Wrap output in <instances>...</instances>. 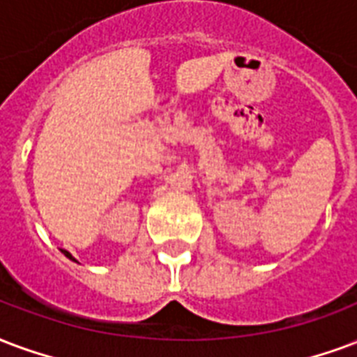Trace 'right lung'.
Listing matches in <instances>:
<instances>
[{
    "mask_svg": "<svg viewBox=\"0 0 357 357\" xmlns=\"http://www.w3.org/2000/svg\"><path fill=\"white\" fill-rule=\"evenodd\" d=\"M62 253H64V255H66V257H70V259H71V261H75V259H73V257H71V255H70V253H68V252H66V250H62Z\"/></svg>",
    "mask_w": 357,
    "mask_h": 357,
    "instance_id": "obj_1",
    "label": "right lung"
}]
</instances>
